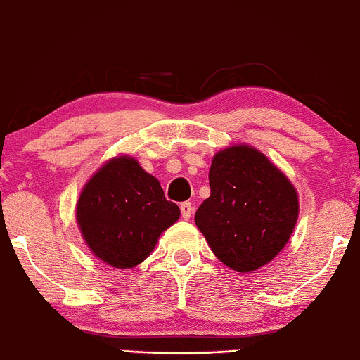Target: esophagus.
Returning a JSON list of instances; mask_svg holds the SVG:
<instances>
[{
    "mask_svg": "<svg viewBox=\"0 0 360 360\" xmlns=\"http://www.w3.org/2000/svg\"><path fill=\"white\" fill-rule=\"evenodd\" d=\"M180 211H181V218L190 219L191 213H193V205H191L190 201H184V203L180 205Z\"/></svg>",
    "mask_w": 360,
    "mask_h": 360,
    "instance_id": "1",
    "label": "esophagus"
}]
</instances>
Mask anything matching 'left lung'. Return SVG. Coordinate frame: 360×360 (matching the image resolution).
<instances>
[{
	"label": "left lung",
	"mask_w": 360,
	"mask_h": 360,
	"mask_svg": "<svg viewBox=\"0 0 360 360\" xmlns=\"http://www.w3.org/2000/svg\"><path fill=\"white\" fill-rule=\"evenodd\" d=\"M211 195L195 223L211 250L236 272H252L285 248L298 218V196L287 176L249 146L214 155Z\"/></svg>",
	"instance_id": "8db88e82"
}]
</instances>
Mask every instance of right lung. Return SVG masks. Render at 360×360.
Returning a JSON list of instances; mask_svg holds the SVG:
<instances>
[{
    "instance_id": "right-lung-1",
    "label": "right lung",
    "mask_w": 360,
    "mask_h": 360,
    "mask_svg": "<svg viewBox=\"0 0 360 360\" xmlns=\"http://www.w3.org/2000/svg\"><path fill=\"white\" fill-rule=\"evenodd\" d=\"M180 208L165 198L155 176L131 157L103 165L83 188L77 221L91 252L117 269L141 264Z\"/></svg>"
}]
</instances>
